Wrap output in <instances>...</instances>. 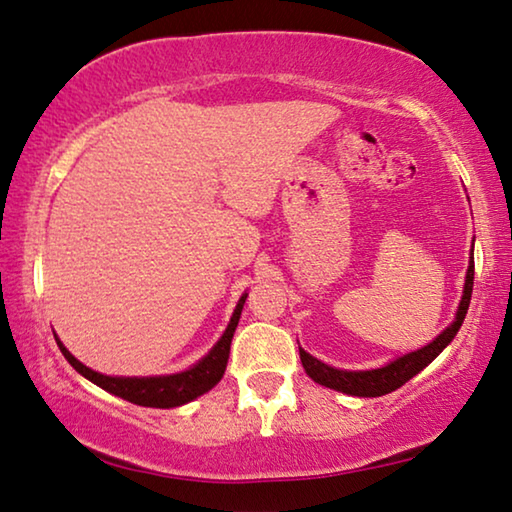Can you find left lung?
<instances>
[{
    "label": "left lung",
    "mask_w": 512,
    "mask_h": 512,
    "mask_svg": "<svg viewBox=\"0 0 512 512\" xmlns=\"http://www.w3.org/2000/svg\"><path fill=\"white\" fill-rule=\"evenodd\" d=\"M472 289H474V250H472V262L467 266L465 289H462V300L458 305L456 319H453L451 326L444 328L431 344H426L424 348H417V351L412 353H405L394 362L385 364V367L369 369V371L335 369L330 367V364H323L321 360L312 358V355L303 351V348H298L303 369L314 383L337 389V392H344L351 396H383V394L394 392V389H399L401 385L408 383L412 376H417L421 369H426L428 364H431L437 355H440L444 348L453 342V337L458 335L462 321H465V314L469 310Z\"/></svg>",
    "instance_id": "obj_1"
}]
</instances>
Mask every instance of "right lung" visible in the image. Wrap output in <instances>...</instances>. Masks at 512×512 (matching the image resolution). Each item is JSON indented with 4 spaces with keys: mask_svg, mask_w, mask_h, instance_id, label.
I'll list each match as a JSON object with an SVG mask.
<instances>
[{
    "mask_svg": "<svg viewBox=\"0 0 512 512\" xmlns=\"http://www.w3.org/2000/svg\"><path fill=\"white\" fill-rule=\"evenodd\" d=\"M246 298L248 294H243L239 298V303L234 307L232 319L227 323L223 337L218 339L212 351L193 364L191 369L170 373V376H148V378L104 376V373H97L93 369H88L86 364H81L75 355L61 344V339H56V344H59L61 353L66 355V360L75 367V371H79L81 376L91 380V383H95L97 387L107 389L109 394L120 396V399H125L129 403L143 405V408H177V405L189 403L205 392H209V389L223 378L227 358H230V344H232L234 330H237V323H239V316Z\"/></svg>",
    "mask_w": 512,
    "mask_h": 512,
    "instance_id": "right-lung-1",
    "label": "right lung"
}]
</instances>
